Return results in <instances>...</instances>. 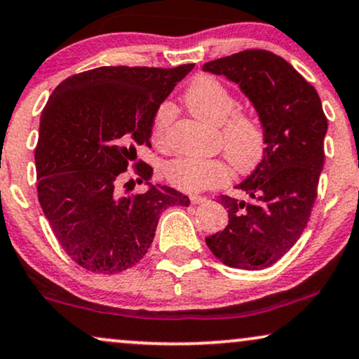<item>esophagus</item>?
<instances>
[{
    "mask_svg": "<svg viewBox=\"0 0 359 359\" xmlns=\"http://www.w3.org/2000/svg\"><path fill=\"white\" fill-rule=\"evenodd\" d=\"M190 202L194 205H200L207 202V197H202V195H190Z\"/></svg>",
    "mask_w": 359,
    "mask_h": 359,
    "instance_id": "34e87169",
    "label": "esophagus"
}]
</instances>
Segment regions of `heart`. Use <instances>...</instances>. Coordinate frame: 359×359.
<instances>
[{
	"label": "heart",
	"mask_w": 359,
	"mask_h": 359,
	"mask_svg": "<svg viewBox=\"0 0 359 359\" xmlns=\"http://www.w3.org/2000/svg\"><path fill=\"white\" fill-rule=\"evenodd\" d=\"M185 104L195 116L219 127V140L224 154L240 172L255 170L266 154V128L256 113L236 109V95L213 75H200L185 92ZM175 109L170 103H161L152 116L151 136L157 147L169 146L170 128ZM167 182L184 192L222 187L233 177V167L224 161L182 156L167 162Z\"/></svg>",
	"instance_id": "heart-1"
}]
</instances>
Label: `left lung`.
Returning <instances> with one entry per match:
<instances>
[{
	"mask_svg": "<svg viewBox=\"0 0 359 359\" xmlns=\"http://www.w3.org/2000/svg\"><path fill=\"white\" fill-rule=\"evenodd\" d=\"M203 70L240 85L255 104L267 140L264 159L236 187L246 197L219 195L229 222L205 241L223 264L264 269L279 261L307 226L325 164L328 119L317 90L269 50H241L207 62Z\"/></svg>",
	"mask_w": 359,
	"mask_h": 359,
	"instance_id": "obj_1",
	"label": "left lung"
}]
</instances>
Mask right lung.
<instances>
[{
    "label": "right lung",
    "mask_w": 359,
    "mask_h": 359,
    "mask_svg": "<svg viewBox=\"0 0 359 359\" xmlns=\"http://www.w3.org/2000/svg\"><path fill=\"white\" fill-rule=\"evenodd\" d=\"M192 69L98 67L65 79L42 109L37 197L62 250L83 269H130L149 250L161 213L190 205L165 185L144 194L118 187L131 162L136 182L149 184L152 167L136 159V147L151 146L157 107Z\"/></svg>",
    "instance_id": "1"
}]
</instances>
